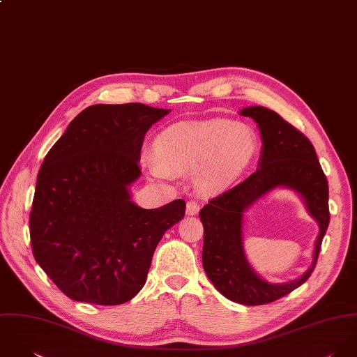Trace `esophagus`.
I'll list each match as a JSON object with an SVG mask.
<instances>
[{"mask_svg":"<svg viewBox=\"0 0 357 357\" xmlns=\"http://www.w3.org/2000/svg\"><path fill=\"white\" fill-rule=\"evenodd\" d=\"M199 211H200V206H199V203L197 202H188V204H186V214L188 215H197L199 214Z\"/></svg>","mask_w":357,"mask_h":357,"instance_id":"1","label":"esophagus"}]
</instances>
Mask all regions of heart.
<instances>
[{"label": "heart", "instance_id": "heart-1", "mask_svg": "<svg viewBox=\"0 0 357 357\" xmlns=\"http://www.w3.org/2000/svg\"><path fill=\"white\" fill-rule=\"evenodd\" d=\"M257 150L255 131L243 123H179L157 137L155 154L146 155V165L157 178L195 169L197 183L204 188H220L241 175Z\"/></svg>", "mask_w": 357, "mask_h": 357}]
</instances>
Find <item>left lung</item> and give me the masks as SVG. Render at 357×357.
Listing matches in <instances>:
<instances>
[{"mask_svg":"<svg viewBox=\"0 0 357 357\" xmlns=\"http://www.w3.org/2000/svg\"><path fill=\"white\" fill-rule=\"evenodd\" d=\"M240 114L251 117L258 124L262 139L261 157L254 174L202 208L203 266L223 296L252 306L284 296L312 275L330 222L328 182L313 144L276 112L264 106H250L241 109ZM278 187L295 191L319 223L312 265L302 277L287 284L264 281L252 269L243 252V213Z\"/></svg>","mask_w":357,"mask_h":357,"instance_id":"left-lung-1","label":"left lung"}]
</instances>
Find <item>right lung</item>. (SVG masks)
<instances>
[{"label":"right lung","mask_w":357,"mask_h":357,"mask_svg":"<svg viewBox=\"0 0 357 357\" xmlns=\"http://www.w3.org/2000/svg\"><path fill=\"white\" fill-rule=\"evenodd\" d=\"M169 112L142 103L89 106L45 155L30 213L31 248L74 301L132 299L158 241L185 216L183 200L154 210L131 200L144 135Z\"/></svg>","instance_id":"1"}]
</instances>
